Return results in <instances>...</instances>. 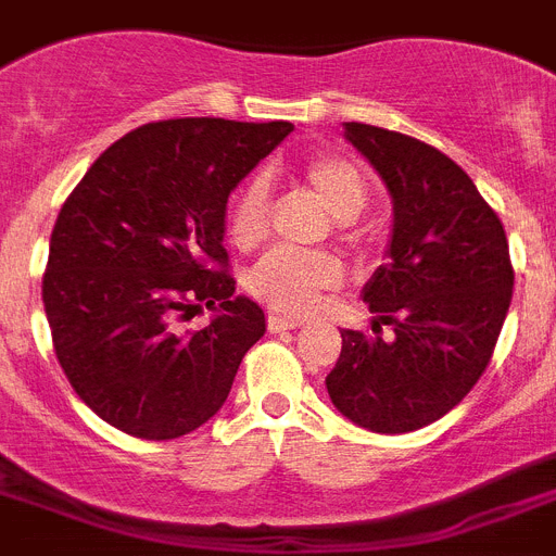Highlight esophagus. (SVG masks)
<instances>
[{"mask_svg": "<svg viewBox=\"0 0 556 556\" xmlns=\"http://www.w3.org/2000/svg\"><path fill=\"white\" fill-rule=\"evenodd\" d=\"M302 321L299 318H288V316H279V313H271L268 316V330L271 332H285V330H299Z\"/></svg>", "mask_w": 556, "mask_h": 556, "instance_id": "34e87169", "label": "esophagus"}]
</instances>
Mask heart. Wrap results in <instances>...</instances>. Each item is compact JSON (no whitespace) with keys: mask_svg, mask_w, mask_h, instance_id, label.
<instances>
[{"mask_svg":"<svg viewBox=\"0 0 556 556\" xmlns=\"http://www.w3.org/2000/svg\"><path fill=\"white\" fill-rule=\"evenodd\" d=\"M305 181L336 220H355L369 204L366 176L346 159H316L305 167ZM268 229V187L251 178L229 210V238L240 249H254ZM341 277L330 254H299L277 249L249 271V291L282 313H307L318 293Z\"/></svg>","mask_w":556,"mask_h":556,"instance_id":"heart-1","label":"heart"}]
</instances>
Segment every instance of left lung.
Listing matches in <instances>:
<instances>
[{
    "instance_id": "obj_1",
    "label": "left lung",
    "mask_w": 556,
    "mask_h": 556,
    "mask_svg": "<svg viewBox=\"0 0 556 556\" xmlns=\"http://www.w3.org/2000/svg\"><path fill=\"white\" fill-rule=\"evenodd\" d=\"M392 198L386 265L364 285L371 336L341 330L325 386L350 422L408 433L445 417L486 369L511 302L509 243L472 178L431 144L344 123ZM393 325L383 339L379 327Z\"/></svg>"
}]
</instances>
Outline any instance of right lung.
<instances>
[{"label":"right lung","instance_id":"right-lung-1","mask_svg":"<svg viewBox=\"0 0 556 556\" xmlns=\"http://www.w3.org/2000/svg\"><path fill=\"white\" fill-rule=\"evenodd\" d=\"M291 123L162 119L105 148L50 238L45 311L77 397L137 439H178L229 397L265 332L226 271V204ZM206 306L211 325L181 331Z\"/></svg>","mask_w":556,"mask_h":556}]
</instances>
